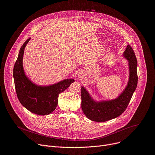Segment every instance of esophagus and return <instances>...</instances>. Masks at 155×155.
<instances>
[{"mask_svg":"<svg viewBox=\"0 0 155 155\" xmlns=\"http://www.w3.org/2000/svg\"><path fill=\"white\" fill-rule=\"evenodd\" d=\"M78 78H79L80 80H83L84 76L83 75H81V74H80V75H78Z\"/></svg>","mask_w":155,"mask_h":155,"instance_id":"1","label":"esophagus"}]
</instances>
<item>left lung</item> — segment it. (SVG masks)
<instances>
[{
	"instance_id": "obj_1",
	"label": "left lung",
	"mask_w": 155,
	"mask_h": 155,
	"mask_svg": "<svg viewBox=\"0 0 155 155\" xmlns=\"http://www.w3.org/2000/svg\"><path fill=\"white\" fill-rule=\"evenodd\" d=\"M123 56L128 61L129 80L125 89L117 98L96 101L86 88L81 86V108L88 119L96 122L108 121L121 115L127 108L137 85V61L129 45L124 51Z\"/></svg>"
}]
</instances>
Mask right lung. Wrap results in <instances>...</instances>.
Here are the masks:
<instances>
[{"label":"right lung","mask_w":155,"mask_h":155,"mask_svg":"<svg viewBox=\"0 0 155 155\" xmlns=\"http://www.w3.org/2000/svg\"><path fill=\"white\" fill-rule=\"evenodd\" d=\"M28 39L20 48L13 68V78L17 97L24 107L38 115H47L58 106L59 94L75 81L72 78L61 80L56 83L41 86L33 83L26 75L23 59L25 47L30 40Z\"/></svg>","instance_id":"add662e5"}]
</instances>
